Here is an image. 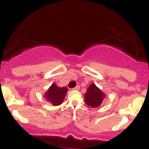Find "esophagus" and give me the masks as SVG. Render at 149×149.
Returning a JSON list of instances; mask_svg holds the SVG:
<instances>
[{"mask_svg":"<svg viewBox=\"0 0 149 149\" xmlns=\"http://www.w3.org/2000/svg\"><path fill=\"white\" fill-rule=\"evenodd\" d=\"M80 89V85H77V86L75 87L74 88H73V90H78Z\"/></svg>","mask_w":149,"mask_h":149,"instance_id":"obj_1","label":"esophagus"}]
</instances>
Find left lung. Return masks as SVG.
<instances>
[{
    "instance_id": "obj_1",
    "label": "left lung",
    "mask_w": 149,
    "mask_h": 149,
    "mask_svg": "<svg viewBox=\"0 0 149 149\" xmlns=\"http://www.w3.org/2000/svg\"><path fill=\"white\" fill-rule=\"evenodd\" d=\"M105 95L95 84H92L87 90L85 95V101L89 107L96 108L100 107Z\"/></svg>"
}]
</instances>
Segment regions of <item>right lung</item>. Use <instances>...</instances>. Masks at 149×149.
Instances as JSON below:
<instances>
[{"instance_id": "1", "label": "right lung", "mask_w": 149, "mask_h": 149, "mask_svg": "<svg viewBox=\"0 0 149 149\" xmlns=\"http://www.w3.org/2000/svg\"><path fill=\"white\" fill-rule=\"evenodd\" d=\"M67 92L66 88H59L56 84H52L45 93V98L53 105L58 106L62 103Z\"/></svg>"}]
</instances>
